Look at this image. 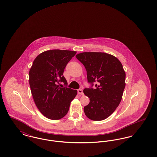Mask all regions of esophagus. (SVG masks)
I'll return each mask as SVG.
<instances>
[{"mask_svg":"<svg viewBox=\"0 0 157 157\" xmlns=\"http://www.w3.org/2000/svg\"><path fill=\"white\" fill-rule=\"evenodd\" d=\"M78 94L79 95H83V90L82 89H79L78 90Z\"/></svg>","mask_w":157,"mask_h":157,"instance_id":"34e87169","label":"esophagus"}]
</instances>
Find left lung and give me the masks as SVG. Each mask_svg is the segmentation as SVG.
Instances as JSON below:
<instances>
[{
    "label": "left lung",
    "instance_id": "obj_1",
    "mask_svg": "<svg viewBox=\"0 0 157 157\" xmlns=\"http://www.w3.org/2000/svg\"><path fill=\"white\" fill-rule=\"evenodd\" d=\"M76 58L86 70L88 81L97 82V87L85 88L84 94L90 98L84 107L85 115L92 121L109 117L121 102L125 86V72L118 58L104 52H82Z\"/></svg>",
    "mask_w": 157,
    "mask_h": 157
}]
</instances>
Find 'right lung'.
Here are the masks:
<instances>
[{
    "mask_svg": "<svg viewBox=\"0 0 157 157\" xmlns=\"http://www.w3.org/2000/svg\"><path fill=\"white\" fill-rule=\"evenodd\" d=\"M76 51L53 49L39 54L29 71L30 90L38 109L47 118L60 120L69 111L77 90L60 88V82L67 85L63 74Z\"/></svg>",
    "mask_w": 157,
    "mask_h": 157,
    "instance_id": "add662e5",
    "label": "right lung"
}]
</instances>
